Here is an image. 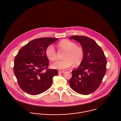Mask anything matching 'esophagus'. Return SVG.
<instances>
[{
	"instance_id": "esophagus-1",
	"label": "esophagus",
	"mask_w": 121,
	"mask_h": 121,
	"mask_svg": "<svg viewBox=\"0 0 121 121\" xmlns=\"http://www.w3.org/2000/svg\"><path fill=\"white\" fill-rule=\"evenodd\" d=\"M64 72H65V71H63V70H59V71H58V73H63Z\"/></svg>"
}]
</instances>
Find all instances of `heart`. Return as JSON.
<instances>
[{
	"label": "heart",
	"instance_id": "1",
	"mask_svg": "<svg viewBox=\"0 0 121 121\" xmlns=\"http://www.w3.org/2000/svg\"><path fill=\"white\" fill-rule=\"evenodd\" d=\"M59 47L64 49L67 52L64 56V59L57 60L52 63L51 67L54 69L65 70L70 68L74 63L75 65H79L82 62L84 58V51L81 47L67 39H64L59 42ZM46 54L51 60L56 59V52L52 45L48 46L46 50Z\"/></svg>",
	"mask_w": 121,
	"mask_h": 121
}]
</instances>
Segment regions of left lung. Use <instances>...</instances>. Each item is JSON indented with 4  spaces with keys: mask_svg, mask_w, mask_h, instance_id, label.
Listing matches in <instances>:
<instances>
[{
    "mask_svg": "<svg viewBox=\"0 0 121 121\" xmlns=\"http://www.w3.org/2000/svg\"><path fill=\"white\" fill-rule=\"evenodd\" d=\"M69 39L79 42L84 53L79 67L72 71L70 86L80 94L89 95L102 83L106 71V58L102 48L94 39L84 36H72Z\"/></svg>",
    "mask_w": 121,
    "mask_h": 121,
    "instance_id": "1",
    "label": "left lung"
}]
</instances>
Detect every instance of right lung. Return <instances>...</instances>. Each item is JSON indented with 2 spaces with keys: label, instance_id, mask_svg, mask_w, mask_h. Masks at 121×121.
I'll return each mask as SVG.
<instances>
[{
  "label": "right lung",
  "instance_id": "1",
  "mask_svg": "<svg viewBox=\"0 0 121 121\" xmlns=\"http://www.w3.org/2000/svg\"><path fill=\"white\" fill-rule=\"evenodd\" d=\"M58 39L49 37L36 39L22 47L18 52L14 59L13 71L19 86L25 92L39 95L51 86L53 77L58 72L48 69L49 61L46 50ZM45 69H47L46 71Z\"/></svg>",
  "mask_w": 121,
  "mask_h": 121
}]
</instances>
